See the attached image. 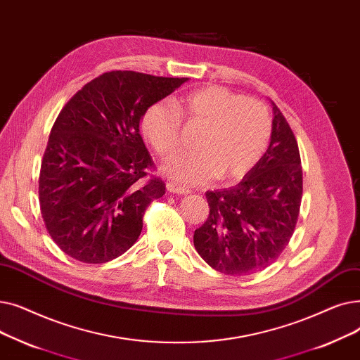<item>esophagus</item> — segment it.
I'll return each instance as SVG.
<instances>
[{"mask_svg": "<svg viewBox=\"0 0 360 360\" xmlns=\"http://www.w3.org/2000/svg\"><path fill=\"white\" fill-rule=\"evenodd\" d=\"M167 191H168L169 193H177V195L189 193V189H186L184 186H180V184L173 183V181H168V183H167Z\"/></svg>", "mask_w": 360, "mask_h": 360, "instance_id": "1", "label": "esophagus"}]
</instances>
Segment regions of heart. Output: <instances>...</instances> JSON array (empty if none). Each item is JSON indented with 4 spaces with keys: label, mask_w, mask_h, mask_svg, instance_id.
<instances>
[{
    "label": "heart",
    "mask_w": 360,
    "mask_h": 360,
    "mask_svg": "<svg viewBox=\"0 0 360 360\" xmlns=\"http://www.w3.org/2000/svg\"><path fill=\"white\" fill-rule=\"evenodd\" d=\"M180 115L203 126L198 152L167 162L162 173L180 184H203L214 177L222 181L242 179L258 164L268 148L271 117L259 101L221 86L187 94L176 104H152L142 117V131L161 158L180 148Z\"/></svg>",
    "instance_id": "1"
}]
</instances>
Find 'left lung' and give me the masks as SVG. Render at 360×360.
Instances as JSON below:
<instances>
[{
    "instance_id": "left-lung-1",
    "label": "left lung",
    "mask_w": 360,
    "mask_h": 360,
    "mask_svg": "<svg viewBox=\"0 0 360 360\" xmlns=\"http://www.w3.org/2000/svg\"><path fill=\"white\" fill-rule=\"evenodd\" d=\"M272 105L264 157L236 186L207 192L210 217L195 231L202 259L226 276L243 277L276 261L293 236L303 192L300 153L287 120Z\"/></svg>"
}]
</instances>
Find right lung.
<instances>
[{
    "label": "right lung",
    "mask_w": 360,
    "mask_h": 360,
    "mask_svg": "<svg viewBox=\"0 0 360 360\" xmlns=\"http://www.w3.org/2000/svg\"><path fill=\"white\" fill-rule=\"evenodd\" d=\"M187 77L110 72L65 104L51 130L39 176V205L57 246L86 264H104L138 240L148 205L165 193L139 133L145 111Z\"/></svg>",
    "instance_id": "obj_1"
}]
</instances>
